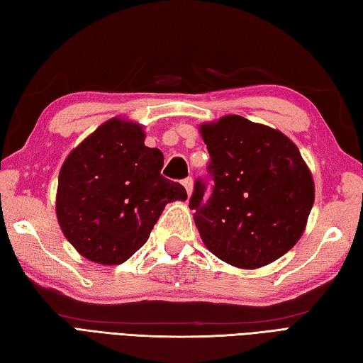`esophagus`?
<instances>
[{
	"instance_id": "esophagus-1",
	"label": "esophagus",
	"mask_w": 363,
	"mask_h": 363,
	"mask_svg": "<svg viewBox=\"0 0 363 363\" xmlns=\"http://www.w3.org/2000/svg\"><path fill=\"white\" fill-rule=\"evenodd\" d=\"M182 186L186 187L187 194H189V196H190L191 191H194V179H191V177H187V179L182 181Z\"/></svg>"
}]
</instances>
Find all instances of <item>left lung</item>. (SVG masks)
Segmentation results:
<instances>
[{
  "instance_id": "left-lung-1",
  "label": "left lung",
  "mask_w": 363,
  "mask_h": 363,
  "mask_svg": "<svg viewBox=\"0 0 363 363\" xmlns=\"http://www.w3.org/2000/svg\"><path fill=\"white\" fill-rule=\"evenodd\" d=\"M213 190L196 181L190 209L203 243L226 264L254 269L290 251L303 235L315 184L298 146L281 130L225 115L199 125Z\"/></svg>"
}]
</instances>
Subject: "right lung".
Here are the masks:
<instances>
[{
	"label": "right lung",
	"instance_id": "right-lung-1",
	"mask_svg": "<svg viewBox=\"0 0 363 363\" xmlns=\"http://www.w3.org/2000/svg\"><path fill=\"white\" fill-rule=\"evenodd\" d=\"M140 123L113 117L64 160L56 215L82 257L120 265L148 240L168 203L186 201L181 184L160 174L164 154L145 146Z\"/></svg>",
	"mask_w": 363,
	"mask_h": 363
}]
</instances>
